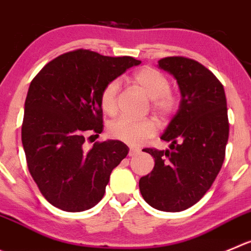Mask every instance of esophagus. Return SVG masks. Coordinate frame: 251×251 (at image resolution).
Listing matches in <instances>:
<instances>
[{"label":"esophagus","instance_id":"1","mask_svg":"<svg viewBox=\"0 0 251 251\" xmlns=\"http://www.w3.org/2000/svg\"><path fill=\"white\" fill-rule=\"evenodd\" d=\"M139 151H140V150L138 149V148L130 147L129 148V156H134V155H137Z\"/></svg>","mask_w":251,"mask_h":251}]
</instances>
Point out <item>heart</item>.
<instances>
[{
    "label": "heart",
    "instance_id": "1",
    "mask_svg": "<svg viewBox=\"0 0 251 251\" xmlns=\"http://www.w3.org/2000/svg\"><path fill=\"white\" fill-rule=\"evenodd\" d=\"M133 82L151 100V109L159 118H169L175 112L177 101L171 94L170 82L163 73L151 66H144L132 76ZM118 78L106 83L101 91L100 102L107 114L117 112V96L119 91ZM156 122L151 118L133 119L129 117H118L108 124V134L114 139L132 145H138L151 138L156 133Z\"/></svg>",
    "mask_w": 251,
    "mask_h": 251
}]
</instances>
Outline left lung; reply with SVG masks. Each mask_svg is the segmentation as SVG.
Here are the masks:
<instances>
[{"mask_svg": "<svg viewBox=\"0 0 251 251\" xmlns=\"http://www.w3.org/2000/svg\"><path fill=\"white\" fill-rule=\"evenodd\" d=\"M157 64L177 81L181 103L161 135L170 149H144L155 165L139 180V190L155 209L180 212L203 197L223 165L229 137L226 100L221 81L199 61L168 56Z\"/></svg>", "mask_w": 251, "mask_h": 251, "instance_id": "obj_1", "label": "left lung"}]
</instances>
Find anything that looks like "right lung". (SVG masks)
<instances>
[{
    "label": "right lung",
    "instance_id": "right-lung-1",
    "mask_svg": "<svg viewBox=\"0 0 251 251\" xmlns=\"http://www.w3.org/2000/svg\"><path fill=\"white\" fill-rule=\"evenodd\" d=\"M140 63L76 49L49 61L30 82L22 144L33 180L54 207L81 212L103 197L112 170L129 149L119 140L96 142L90 149L85 143L103 129L102 88Z\"/></svg>",
    "mask_w": 251,
    "mask_h": 251
}]
</instances>
